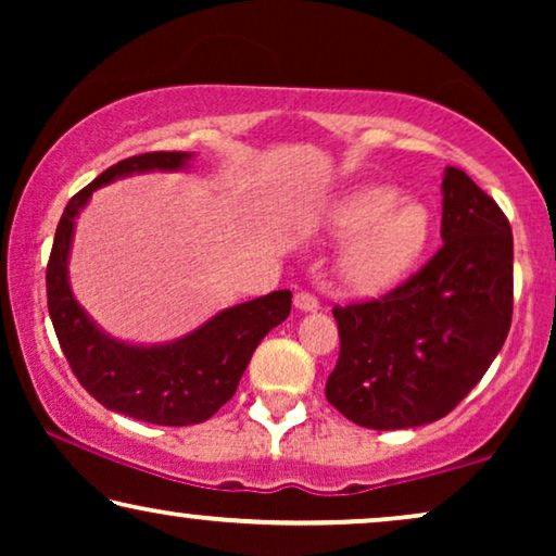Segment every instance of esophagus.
<instances>
[{
	"mask_svg": "<svg viewBox=\"0 0 556 556\" xmlns=\"http://www.w3.org/2000/svg\"><path fill=\"white\" fill-rule=\"evenodd\" d=\"M293 303H295V308H299V311H316L318 308V299H316L314 293H308V291L295 293Z\"/></svg>",
	"mask_w": 556,
	"mask_h": 556,
	"instance_id": "34e87169",
	"label": "esophagus"
}]
</instances>
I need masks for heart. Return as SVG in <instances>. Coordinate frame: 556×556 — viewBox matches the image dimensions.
<instances>
[{"label": "heart", "instance_id": "b5f03b06", "mask_svg": "<svg viewBox=\"0 0 556 556\" xmlns=\"http://www.w3.org/2000/svg\"><path fill=\"white\" fill-rule=\"evenodd\" d=\"M333 238H352L341 255V276L356 291H379L409 270L430 235L420 202H400L392 187H362L326 215Z\"/></svg>", "mask_w": 556, "mask_h": 556}]
</instances>
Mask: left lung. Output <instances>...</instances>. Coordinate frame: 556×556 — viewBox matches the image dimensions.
<instances>
[{
  "label": "left lung",
  "instance_id": "8db88e82",
  "mask_svg": "<svg viewBox=\"0 0 556 556\" xmlns=\"http://www.w3.org/2000/svg\"><path fill=\"white\" fill-rule=\"evenodd\" d=\"M443 248L379 299L333 306L326 400L371 430L445 417L496 359L514 314L511 225L463 169L443 177Z\"/></svg>",
  "mask_w": 556,
  "mask_h": 556
}]
</instances>
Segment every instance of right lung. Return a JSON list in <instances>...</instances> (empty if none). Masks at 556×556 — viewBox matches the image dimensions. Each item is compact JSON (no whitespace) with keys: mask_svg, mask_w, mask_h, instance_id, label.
I'll list each match as a JSON object with an SVG mask.
<instances>
[{"mask_svg":"<svg viewBox=\"0 0 556 556\" xmlns=\"http://www.w3.org/2000/svg\"><path fill=\"white\" fill-rule=\"evenodd\" d=\"M187 151H149L113 164L67 202L48 261V308L73 375L90 397L113 413L151 425H197L210 420L238 390L255 346L291 314V291L219 311L200 329L164 346H131L90 321L67 283V255L75 219L98 187L136 172L181 169Z\"/></svg>","mask_w":556,"mask_h":556,"instance_id":"right-lung-1","label":"right lung"}]
</instances>
